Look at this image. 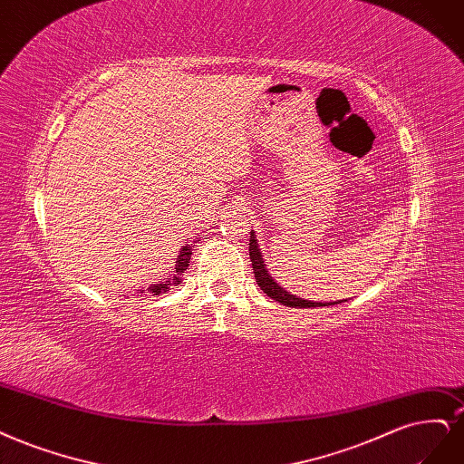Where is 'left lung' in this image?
Masks as SVG:
<instances>
[{
  "instance_id": "1",
  "label": "left lung",
  "mask_w": 464,
  "mask_h": 464,
  "mask_svg": "<svg viewBox=\"0 0 464 464\" xmlns=\"http://www.w3.org/2000/svg\"><path fill=\"white\" fill-rule=\"evenodd\" d=\"M249 259H251V268H253V275H255V282H257V285L261 287V290L268 295L273 297L275 301L282 303V305L285 307H294V309H314V307H328V305H338V303H343L342 299L340 301H330V303H321V301H309V299H303V297H297L290 292H285L284 287L270 276L268 268L265 265V259H263V253H261V247L257 244V236H255V232L251 230V236H249Z\"/></svg>"
}]
</instances>
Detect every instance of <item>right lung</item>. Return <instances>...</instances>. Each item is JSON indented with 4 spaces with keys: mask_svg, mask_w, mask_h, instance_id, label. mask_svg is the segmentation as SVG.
Segmentation results:
<instances>
[{
    "mask_svg": "<svg viewBox=\"0 0 464 464\" xmlns=\"http://www.w3.org/2000/svg\"><path fill=\"white\" fill-rule=\"evenodd\" d=\"M199 242V239H198ZM191 244H186V246H182V249H180V253H179V259H177V265H174V275L170 276V278H167V280H161V282H157V284H151L148 290H138V294L140 295H146V294H153V295H159V294H165V292H169L172 285H179L180 282H182V273L184 270L188 268V263H189V257H191Z\"/></svg>",
    "mask_w": 464,
    "mask_h": 464,
    "instance_id": "obj_1",
    "label": "right lung"
}]
</instances>
